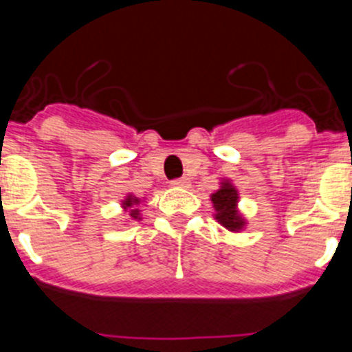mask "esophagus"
Instances as JSON below:
<instances>
[{"label":"esophagus","mask_w":352,"mask_h":352,"mask_svg":"<svg viewBox=\"0 0 352 352\" xmlns=\"http://www.w3.org/2000/svg\"><path fill=\"white\" fill-rule=\"evenodd\" d=\"M170 185L178 186V188H188V186H190V182H188V178H179V179H174Z\"/></svg>","instance_id":"obj_1"}]
</instances>
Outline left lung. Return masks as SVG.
I'll return each mask as SVG.
<instances>
[{
    "label": "left lung",
    "mask_w": 352,
    "mask_h": 352,
    "mask_svg": "<svg viewBox=\"0 0 352 352\" xmlns=\"http://www.w3.org/2000/svg\"><path fill=\"white\" fill-rule=\"evenodd\" d=\"M214 208V220L222 223L227 231L241 232L247 227V219L239 213V192L231 179H222L220 188L210 195Z\"/></svg>",
    "instance_id": "8db88e82"
}]
</instances>
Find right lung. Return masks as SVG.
<instances>
[{"label":"right lung","mask_w":352,"mask_h":352,"mask_svg":"<svg viewBox=\"0 0 352 352\" xmlns=\"http://www.w3.org/2000/svg\"><path fill=\"white\" fill-rule=\"evenodd\" d=\"M142 203L141 197H135L133 194H126V197L121 201V208L129 214V219L132 220H141V210H139V204Z\"/></svg>","instance_id":"right-lung-1"}]
</instances>
